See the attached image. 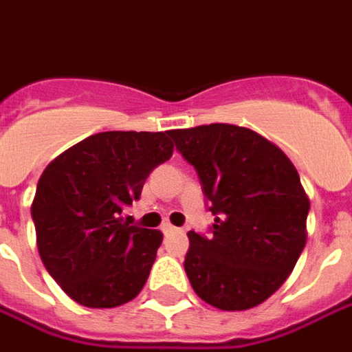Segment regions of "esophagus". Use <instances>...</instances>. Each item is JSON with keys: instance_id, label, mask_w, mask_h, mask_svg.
Listing matches in <instances>:
<instances>
[{"instance_id": "34e87169", "label": "esophagus", "mask_w": 352, "mask_h": 352, "mask_svg": "<svg viewBox=\"0 0 352 352\" xmlns=\"http://www.w3.org/2000/svg\"><path fill=\"white\" fill-rule=\"evenodd\" d=\"M162 234H174V232H178V228L172 226V224H162Z\"/></svg>"}]
</instances>
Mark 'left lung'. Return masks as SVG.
I'll use <instances>...</instances> for the list:
<instances>
[{
    "instance_id": "1",
    "label": "left lung",
    "mask_w": 352,
    "mask_h": 352,
    "mask_svg": "<svg viewBox=\"0 0 352 352\" xmlns=\"http://www.w3.org/2000/svg\"><path fill=\"white\" fill-rule=\"evenodd\" d=\"M168 135L195 166L214 214L212 236L188 234L191 287L214 309H253L282 287L307 243L310 201L299 172L245 126L214 122Z\"/></svg>"
}]
</instances>
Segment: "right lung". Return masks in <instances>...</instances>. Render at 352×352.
<instances>
[{
  "instance_id": "add662e5",
  "label": "right lung",
  "mask_w": 352,
  "mask_h": 352,
  "mask_svg": "<svg viewBox=\"0 0 352 352\" xmlns=\"http://www.w3.org/2000/svg\"><path fill=\"white\" fill-rule=\"evenodd\" d=\"M172 151L168 132H99L45 166L30 207L36 245L72 301L115 309L144 289L162 234L120 214Z\"/></svg>"
}]
</instances>
